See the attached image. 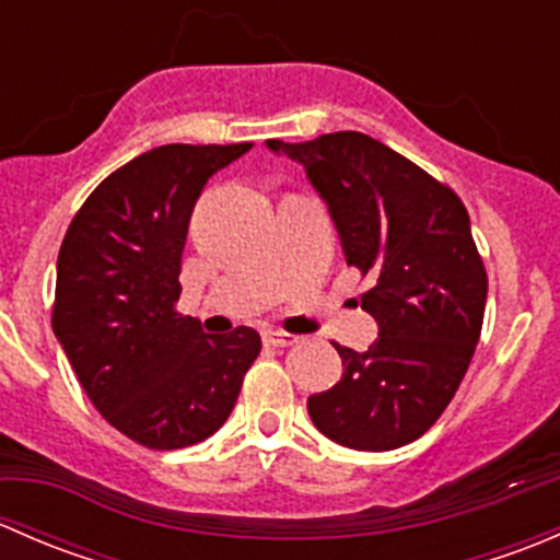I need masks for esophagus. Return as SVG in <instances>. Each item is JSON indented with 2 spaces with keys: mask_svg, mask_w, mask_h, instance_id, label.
<instances>
[{
  "mask_svg": "<svg viewBox=\"0 0 560 560\" xmlns=\"http://www.w3.org/2000/svg\"><path fill=\"white\" fill-rule=\"evenodd\" d=\"M262 341L268 343V347H292L298 338L292 336V332H284V330H265Z\"/></svg>",
  "mask_w": 560,
  "mask_h": 560,
  "instance_id": "obj_1",
  "label": "esophagus"
}]
</instances>
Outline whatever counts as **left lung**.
<instances>
[{
	"label": "left lung",
	"instance_id": "1",
	"mask_svg": "<svg viewBox=\"0 0 560 560\" xmlns=\"http://www.w3.org/2000/svg\"><path fill=\"white\" fill-rule=\"evenodd\" d=\"M268 149L306 167L347 265L374 279L360 301L380 338L365 352L336 343L341 382L312 395L308 415L343 447H404L455 398L482 332L488 273L466 206L447 184L363 132L268 140Z\"/></svg>",
	"mask_w": 560,
	"mask_h": 560
}]
</instances>
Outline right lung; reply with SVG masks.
Returning <instances> with one entry per match:
<instances>
[{
    "instance_id": "1",
    "label": "right lung",
    "mask_w": 560,
    "mask_h": 560,
    "mask_svg": "<svg viewBox=\"0 0 560 560\" xmlns=\"http://www.w3.org/2000/svg\"><path fill=\"white\" fill-rule=\"evenodd\" d=\"M248 149L145 151L86 197L61 241L50 325L94 409L140 447L213 436L262 349L252 327L206 336L175 308L191 208L206 180Z\"/></svg>"
}]
</instances>
